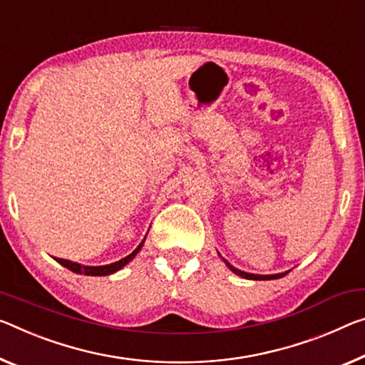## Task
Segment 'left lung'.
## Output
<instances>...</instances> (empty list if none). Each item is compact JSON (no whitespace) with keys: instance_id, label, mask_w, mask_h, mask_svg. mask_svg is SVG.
Returning a JSON list of instances; mask_svg holds the SVG:
<instances>
[{"instance_id":"left-lung-1","label":"left lung","mask_w":365,"mask_h":365,"mask_svg":"<svg viewBox=\"0 0 365 365\" xmlns=\"http://www.w3.org/2000/svg\"><path fill=\"white\" fill-rule=\"evenodd\" d=\"M224 263L229 266L230 269L234 271V273L237 274V276H242V277H245V279H255V281H266V279H277V277H282V276H286L289 271H286V273H279V274H252V273H245V271H240V269H237V268H234L232 264L230 263H227L224 259Z\"/></svg>"}]
</instances>
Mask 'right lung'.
I'll return each instance as SVG.
<instances>
[{"label":"right lung","instance_id":"obj_1","mask_svg":"<svg viewBox=\"0 0 365 365\" xmlns=\"http://www.w3.org/2000/svg\"><path fill=\"white\" fill-rule=\"evenodd\" d=\"M144 240H146V237H144L143 242L140 245H138L135 250H133L128 257L121 258L120 262H115V263H110V264H103V266H84V264H79V263H74V262H69V259H63V258H55L58 263L65 266V268L71 269L73 273H78V274H86V276H107V274H112L115 271H118L123 268L125 264H128L133 258L138 255V252L141 250V247L144 244Z\"/></svg>","mask_w":365,"mask_h":365}]
</instances>
